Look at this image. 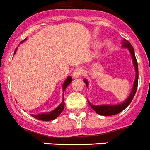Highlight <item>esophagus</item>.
Wrapping results in <instances>:
<instances>
[{"label":"esophagus","mask_w":150,"mask_h":150,"mask_svg":"<svg viewBox=\"0 0 150 150\" xmlns=\"http://www.w3.org/2000/svg\"><path fill=\"white\" fill-rule=\"evenodd\" d=\"M82 74H83L82 68H80V67L76 68V69L74 70V73H73V76H74V78H78L82 75Z\"/></svg>","instance_id":"1"}]
</instances>
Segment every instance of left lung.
I'll list each match as a JSON object with an SVG mask.
<instances>
[{
    "mask_svg": "<svg viewBox=\"0 0 150 150\" xmlns=\"http://www.w3.org/2000/svg\"><path fill=\"white\" fill-rule=\"evenodd\" d=\"M122 47L128 48L129 51L130 52V54L132 56V60H133V65L135 67V71H136V78H135L134 83H133V90L131 91L130 94L128 96V98L125 100L124 102L122 103L117 105H101V106H95V105L91 104L89 102V104L92 107L97 114L101 115V116H112V115H116L119 112H120L124 109H126L129 105L130 104L131 101L133 100L134 97L136 92H137V86H138V79H139V72H138V64H137V58L134 54V49H133V46L127 40L124 39L122 40ZM84 83L86 84V86H88V82L86 79H84Z\"/></svg>",
    "mask_w": 150,
    "mask_h": 150,
    "instance_id": "left-lung-1",
    "label": "left lung"
}]
</instances>
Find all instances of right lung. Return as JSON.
Listing matches in <instances>:
<instances>
[{"label": "right lung", "mask_w": 150, "mask_h": 150, "mask_svg": "<svg viewBox=\"0 0 150 150\" xmlns=\"http://www.w3.org/2000/svg\"><path fill=\"white\" fill-rule=\"evenodd\" d=\"M26 39H24L23 40H22L21 42V44L23 43L24 40H26ZM17 50V49L15 50ZM72 82V77L71 76H68L67 78L66 79V80L64 81V84H63V90H65V89L67 88V86L68 85H70V83ZM64 101L63 100V102L60 103L59 106L54 110H52L51 112H43V113H40V114H37V115H33L31 114V116L33 117H34L35 119H38V120H43V121H50V120H53L54 119H56L57 117H59V115L62 112V111L64 110Z\"/></svg>", "instance_id": "1"}]
</instances>
